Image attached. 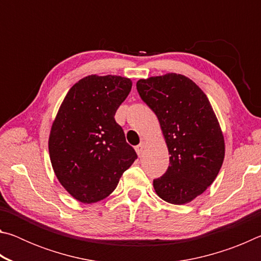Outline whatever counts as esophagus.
Segmentation results:
<instances>
[{
  "label": "esophagus",
  "mask_w": 261,
  "mask_h": 261,
  "mask_svg": "<svg viewBox=\"0 0 261 261\" xmlns=\"http://www.w3.org/2000/svg\"><path fill=\"white\" fill-rule=\"evenodd\" d=\"M145 146H146V143H145V141H141V143L138 145V146H136V152H137V154H138L139 156L141 155V154H143L144 149H145Z\"/></svg>",
  "instance_id": "34e87169"
}]
</instances>
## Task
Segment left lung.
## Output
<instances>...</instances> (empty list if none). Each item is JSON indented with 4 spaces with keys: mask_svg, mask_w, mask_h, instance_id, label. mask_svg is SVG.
Instances as JSON below:
<instances>
[{
    "mask_svg": "<svg viewBox=\"0 0 261 261\" xmlns=\"http://www.w3.org/2000/svg\"><path fill=\"white\" fill-rule=\"evenodd\" d=\"M137 90L155 113L169 152L170 165L153 180L159 197L184 205L214 182L226 145L218 117L201 88L179 73L139 79Z\"/></svg>",
    "mask_w": 261,
    "mask_h": 261,
    "instance_id": "8db88e82",
    "label": "left lung"
}]
</instances>
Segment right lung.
Segmentation results:
<instances>
[{"label":"right lung","mask_w":261,"mask_h":261,"mask_svg":"<svg viewBox=\"0 0 261 261\" xmlns=\"http://www.w3.org/2000/svg\"><path fill=\"white\" fill-rule=\"evenodd\" d=\"M131 79L90 76L70 88L51 124L48 149L53 170L83 204L107 198L137 159L115 113L129 95Z\"/></svg>","instance_id":"right-lung-1"}]
</instances>
